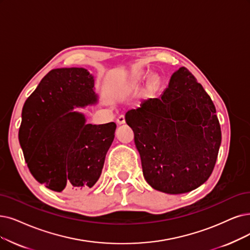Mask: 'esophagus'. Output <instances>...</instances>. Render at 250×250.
Listing matches in <instances>:
<instances>
[{"mask_svg": "<svg viewBox=\"0 0 250 250\" xmlns=\"http://www.w3.org/2000/svg\"><path fill=\"white\" fill-rule=\"evenodd\" d=\"M117 123L119 125H122V124H125V116L124 115H121L119 116V118L117 119Z\"/></svg>", "mask_w": 250, "mask_h": 250, "instance_id": "1", "label": "esophagus"}]
</instances>
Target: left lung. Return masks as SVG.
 Returning <instances> with one entry per match:
<instances>
[{
    "label": "left lung",
    "instance_id": "obj_1",
    "mask_svg": "<svg viewBox=\"0 0 250 250\" xmlns=\"http://www.w3.org/2000/svg\"><path fill=\"white\" fill-rule=\"evenodd\" d=\"M215 113L210 96L184 66L171 76L161 97L126 113L149 186L183 194L207 181L222 143Z\"/></svg>",
    "mask_w": 250,
    "mask_h": 250
}]
</instances>
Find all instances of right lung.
<instances>
[{
    "instance_id": "right-lung-1",
    "label": "right lung",
    "mask_w": 250,
    "mask_h": 250,
    "mask_svg": "<svg viewBox=\"0 0 250 250\" xmlns=\"http://www.w3.org/2000/svg\"><path fill=\"white\" fill-rule=\"evenodd\" d=\"M92 75L83 67L50 71L22 107L19 127L24 160L40 184L58 193L91 188L102 174L116 124H86L76 106L97 102Z\"/></svg>"
}]
</instances>
